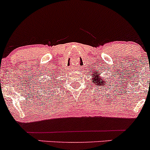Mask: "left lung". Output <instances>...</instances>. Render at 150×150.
Wrapping results in <instances>:
<instances>
[{
    "mask_svg": "<svg viewBox=\"0 0 150 150\" xmlns=\"http://www.w3.org/2000/svg\"><path fill=\"white\" fill-rule=\"evenodd\" d=\"M95 75H96V76H95V78H96V79H95V81H96V82H97V81H96V77H98V76H97V75H96V74H95ZM99 80H100L101 82H102V86H103V85H104V84H105V80H104V79H103V80H102V78H100V80H99H99H97V81H99V83H100V81H99ZM102 82L103 83V84H102ZM107 83H108V82H107Z\"/></svg>",
    "mask_w": 150,
    "mask_h": 150,
    "instance_id": "left-lung-1",
    "label": "left lung"
}]
</instances>
